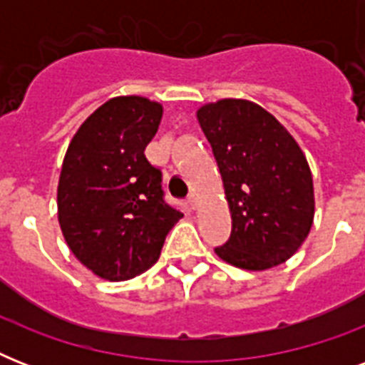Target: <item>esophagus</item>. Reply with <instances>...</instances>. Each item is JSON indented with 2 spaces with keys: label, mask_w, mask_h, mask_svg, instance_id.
I'll return each instance as SVG.
<instances>
[{
  "label": "esophagus",
  "mask_w": 365,
  "mask_h": 365,
  "mask_svg": "<svg viewBox=\"0 0 365 365\" xmlns=\"http://www.w3.org/2000/svg\"><path fill=\"white\" fill-rule=\"evenodd\" d=\"M187 202H189V206L193 208V210H197V208H199V202H200V200H199V197H197V195L191 193V195H189Z\"/></svg>",
  "instance_id": "34e87169"
}]
</instances>
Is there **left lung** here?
I'll list each match as a JSON object with an SVG mask.
<instances>
[{"mask_svg":"<svg viewBox=\"0 0 365 365\" xmlns=\"http://www.w3.org/2000/svg\"><path fill=\"white\" fill-rule=\"evenodd\" d=\"M197 119L220 166L231 237L214 252L229 265L267 271L288 261L314 220L312 174L274 115L242 98L200 106Z\"/></svg>","mask_w":365,"mask_h":365,"instance_id":"obj_1","label":"left lung"}]
</instances>
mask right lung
Instances as JSON below:
<instances>
[{
    "mask_svg": "<svg viewBox=\"0 0 365 365\" xmlns=\"http://www.w3.org/2000/svg\"><path fill=\"white\" fill-rule=\"evenodd\" d=\"M163 106L115 96L83 121L60 170L58 223L71 254L96 277L121 282L159 259L183 214L163 199L160 170L145 159Z\"/></svg>",
    "mask_w": 365,
    "mask_h": 365,
    "instance_id": "obj_1",
    "label": "right lung"
}]
</instances>
